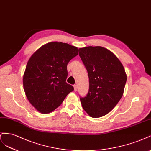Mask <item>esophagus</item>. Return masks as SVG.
I'll use <instances>...</instances> for the list:
<instances>
[{
    "label": "esophagus",
    "mask_w": 151,
    "mask_h": 151,
    "mask_svg": "<svg viewBox=\"0 0 151 151\" xmlns=\"http://www.w3.org/2000/svg\"><path fill=\"white\" fill-rule=\"evenodd\" d=\"M73 86H74V90H75V91H77V89H78L77 85H75Z\"/></svg>",
    "instance_id": "34e87169"
}]
</instances>
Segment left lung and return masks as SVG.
I'll list each match as a JSON object with an SVG mask.
<instances>
[{
  "label": "left lung",
  "mask_w": 151,
  "mask_h": 151,
  "mask_svg": "<svg viewBox=\"0 0 151 151\" xmlns=\"http://www.w3.org/2000/svg\"><path fill=\"white\" fill-rule=\"evenodd\" d=\"M78 51L89 78L88 94L80 98L83 109L91 117H101L122 98L127 75L118 58L105 47L88 46Z\"/></svg>",
  "instance_id": "obj_1"
}]
</instances>
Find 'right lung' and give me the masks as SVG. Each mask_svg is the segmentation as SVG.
I'll return each mask as SVG.
<instances>
[{"label": "right lung", "mask_w": 151, "mask_h": 151, "mask_svg": "<svg viewBox=\"0 0 151 151\" xmlns=\"http://www.w3.org/2000/svg\"><path fill=\"white\" fill-rule=\"evenodd\" d=\"M78 55L76 47L56 41L41 46L29 60L23 76L24 90L28 100L40 112L55 110L74 90L66 82L67 65Z\"/></svg>", "instance_id": "add662e5"}]
</instances>
